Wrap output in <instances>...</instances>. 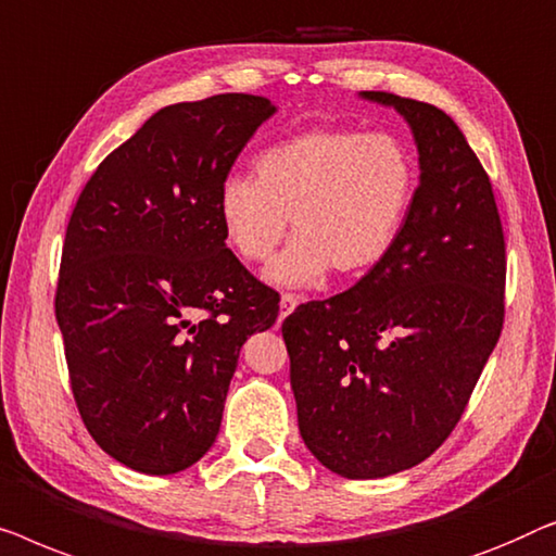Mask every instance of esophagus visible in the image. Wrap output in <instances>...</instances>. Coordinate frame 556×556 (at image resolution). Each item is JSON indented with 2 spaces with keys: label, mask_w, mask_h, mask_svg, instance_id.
I'll use <instances>...</instances> for the list:
<instances>
[{
  "label": "esophagus",
  "mask_w": 556,
  "mask_h": 556,
  "mask_svg": "<svg viewBox=\"0 0 556 556\" xmlns=\"http://www.w3.org/2000/svg\"><path fill=\"white\" fill-rule=\"evenodd\" d=\"M296 304H300V296L296 294H281V300H279V319H285L289 312H294V307Z\"/></svg>",
  "instance_id": "obj_1"
}]
</instances>
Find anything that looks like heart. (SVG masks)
Returning a JSON list of instances; mask_svg holds the SVG:
<instances>
[{
	"label": "heart",
	"mask_w": 556,
	"mask_h": 556,
	"mask_svg": "<svg viewBox=\"0 0 556 556\" xmlns=\"http://www.w3.org/2000/svg\"><path fill=\"white\" fill-rule=\"evenodd\" d=\"M418 189V163L393 132L309 128L264 148L254 178L231 176L216 214L226 244L247 264H264L296 233L267 277L315 287L332 269L359 277L401 239Z\"/></svg>",
	"instance_id": "b5f03b06"
}]
</instances>
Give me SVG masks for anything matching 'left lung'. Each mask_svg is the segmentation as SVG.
<instances>
[{
  "instance_id": "left-lung-1",
  "label": "left lung",
  "mask_w": 556,
  "mask_h": 556,
  "mask_svg": "<svg viewBox=\"0 0 556 556\" xmlns=\"http://www.w3.org/2000/svg\"><path fill=\"white\" fill-rule=\"evenodd\" d=\"M410 125L420 184L393 252L285 323L302 441L345 479L418 466L464 416L504 327L506 244L491 181L451 115L359 92Z\"/></svg>"
}]
</instances>
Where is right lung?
I'll list each match as a JSON object with an SVG mask.
<instances>
[{"label":"right lung","instance_id":"1","mask_svg":"<svg viewBox=\"0 0 556 556\" xmlns=\"http://www.w3.org/2000/svg\"><path fill=\"white\" fill-rule=\"evenodd\" d=\"M267 98L226 92L151 115L100 163L62 244L54 315L83 424L132 471L168 476L216 441L239 350L279 296L244 269L216 199Z\"/></svg>","mask_w":556,"mask_h":556}]
</instances>
